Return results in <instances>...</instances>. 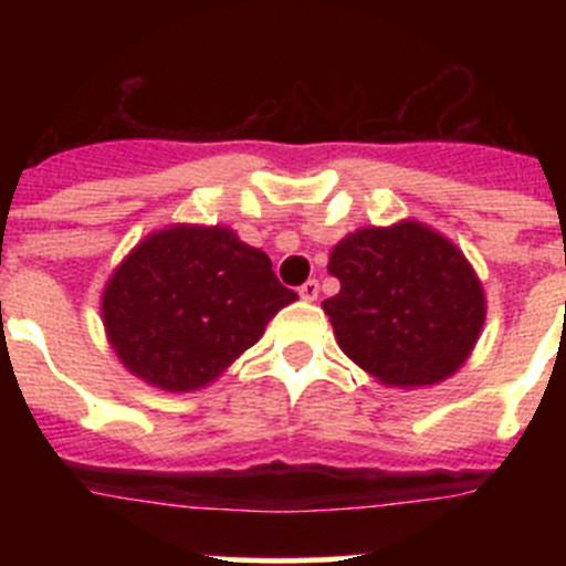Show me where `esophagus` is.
<instances>
[{
    "mask_svg": "<svg viewBox=\"0 0 566 566\" xmlns=\"http://www.w3.org/2000/svg\"><path fill=\"white\" fill-rule=\"evenodd\" d=\"M317 293H319V284H317V279H310V282H304L298 287V295L304 301H317Z\"/></svg>",
    "mask_w": 566,
    "mask_h": 566,
    "instance_id": "obj_1",
    "label": "esophagus"
}]
</instances>
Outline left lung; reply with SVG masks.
Here are the masks:
<instances>
[{"instance_id":"obj_1","label":"left lung","mask_w":566,"mask_h":566,"mask_svg":"<svg viewBox=\"0 0 566 566\" xmlns=\"http://www.w3.org/2000/svg\"><path fill=\"white\" fill-rule=\"evenodd\" d=\"M328 273L339 293L323 312L342 353L391 389L452 378L482 334L488 301L476 271L416 219L345 235L331 249Z\"/></svg>"}]
</instances>
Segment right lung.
Returning a JSON list of instances; mask_svg holds the SVG:
<instances>
[{
  "label": "right lung",
  "instance_id": "add662e5",
  "mask_svg": "<svg viewBox=\"0 0 566 566\" xmlns=\"http://www.w3.org/2000/svg\"><path fill=\"white\" fill-rule=\"evenodd\" d=\"M298 295L265 251L224 224H169L136 243L101 293V319L119 364L172 394L219 380Z\"/></svg>",
  "mask_w": 566,
  "mask_h": 566
}]
</instances>
